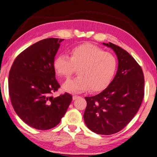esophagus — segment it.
I'll use <instances>...</instances> for the list:
<instances>
[{
    "label": "esophagus",
    "mask_w": 157,
    "mask_h": 157,
    "mask_svg": "<svg viewBox=\"0 0 157 157\" xmlns=\"http://www.w3.org/2000/svg\"><path fill=\"white\" fill-rule=\"evenodd\" d=\"M78 97H79L77 96V95H74V96L72 97V99H73V100H76V99L77 98H78Z\"/></svg>",
    "instance_id": "esophagus-1"
}]
</instances>
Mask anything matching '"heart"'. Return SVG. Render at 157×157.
Instances as JSON below:
<instances>
[{
    "mask_svg": "<svg viewBox=\"0 0 157 157\" xmlns=\"http://www.w3.org/2000/svg\"><path fill=\"white\" fill-rule=\"evenodd\" d=\"M117 67L115 56L90 43L76 45L69 51V57L59 55L53 61L56 75L66 79L78 69L79 76L63 85L64 90L71 93L104 90L112 81Z\"/></svg>",
    "mask_w": 157,
    "mask_h": 157,
    "instance_id": "b5f03b06",
    "label": "heart"
}]
</instances>
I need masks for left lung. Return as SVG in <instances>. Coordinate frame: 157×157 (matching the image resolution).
Here are the masks:
<instances>
[{"label":"left lung","mask_w":157,"mask_h":157,"mask_svg":"<svg viewBox=\"0 0 157 157\" xmlns=\"http://www.w3.org/2000/svg\"><path fill=\"white\" fill-rule=\"evenodd\" d=\"M103 44L117 54V72L101 93L85 97L84 120L93 132L109 135L123 129L138 112L144 95V79L142 68L127 51L111 43Z\"/></svg>","instance_id":"left-lung-1"}]
</instances>
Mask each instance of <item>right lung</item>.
<instances>
[{
  "mask_svg": "<svg viewBox=\"0 0 157 157\" xmlns=\"http://www.w3.org/2000/svg\"><path fill=\"white\" fill-rule=\"evenodd\" d=\"M63 40L48 38L30 46L17 56L9 72V92L14 111L38 130L56 127L72 100L68 93L52 96L60 87L53 61Z\"/></svg>",
  "mask_w": 157,
  "mask_h": 157,
  "instance_id": "right-lung-1",
  "label": "right lung"
}]
</instances>
